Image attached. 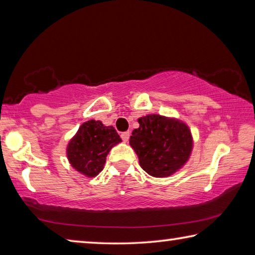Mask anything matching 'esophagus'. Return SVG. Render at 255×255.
Returning <instances> with one entry per match:
<instances>
[{"mask_svg": "<svg viewBox=\"0 0 255 255\" xmlns=\"http://www.w3.org/2000/svg\"><path fill=\"white\" fill-rule=\"evenodd\" d=\"M120 136H122L124 141H128L129 140V137H130V132L125 131V132H122V135H120Z\"/></svg>", "mask_w": 255, "mask_h": 255, "instance_id": "esophagus-1", "label": "esophagus"}]
</instances>
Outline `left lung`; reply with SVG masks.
<instances>
[{
    "label": "left lung",
    "mask_w": 255,
    "mask_h": 255,
    "mask_svg": "<svg viewBox=\"0 0 255 255\" xmlns=\"http://www.w3.org/2000/svg\"><path fill=\"white\" fill-rule=\"evenodd\" d=\"M138 123L139 128L132 130L129 144L141 169L152 176L165 178L187 163L193 144L187 125L159 115H147Z\"/></svg>",
    "instance_id": "obj_1"
}]
</instances>
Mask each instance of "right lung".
<instances>
[{
	"label": "right lung",
	"instance_id": "right-lung-1",
	"mask_svg": "<svg viewBox=\"0 0 255 255\" xmlns=\"http://www.w3.org/2000/svg\"><path fill=\"white\" fill-rule=\"evenodd\" d=\"M122 138L112 126L89 120L79 128L67 145V158L71 165L89 178L98 175L103 169L106 157Z\"/></svg>",
	"mask_w": 255,
	"mask_h": 255
}]
</instances>
